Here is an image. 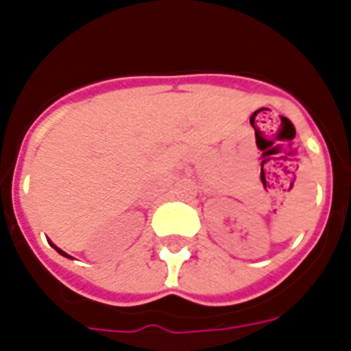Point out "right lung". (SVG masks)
Returning <instances> with one entry per match:
<instances>
[{
  "label": "right lung",
  "mask_w": 351,
  "mask_h": 351,
  "mask_svg": "<svg viewBox=\"0 0 351 351\" xmlns=\"http://www.w3.org/2000/svg\"><path fill=\"white\" fill-rule=\"evenodd\" d=\"M52 245H54V244H52ZM54 250H56V251H58V253H60V255H63V256H69V255H67V253H63V251H62V250H58L56 245H54Z\"/></svg>",
  "instance_id": "obj_1"
}]
</instances>
